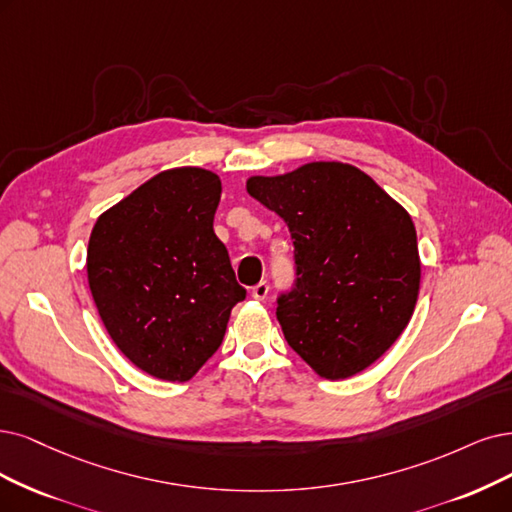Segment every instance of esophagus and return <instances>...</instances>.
Here are the masks:
<instances>
[{"mask_svg":"<svg viewBox=\"0 0 512 512\" xmlns=\"http://www.w3.org/2000/svg\"><path fill=\"white\" fill-rule=\"evenodd\" d=\"M268 293H270V285L266 280H261V282H257V285L251 289V295L255 297V299H266L268 297Z\"/></svg>","mask_w":512,"mask_h":512,"instance_id":"obj_1","label":"esophagus"}]
</instances>
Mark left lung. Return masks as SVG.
Here are the masks:
<instances>
[{
	"mask_svg": "<svg viewBox=\"0 0 512 512\" xmlns=\"http://www.w3.org/2000/svg\"><path fill=\"white\" fill-rule=\"evenodd\" d=\"M246 192L285 219L295 246L293 287L276 297L289 346L327 380L367 369L399 339L418 301L409 213L342 162L251 177Z\"/></svg>",
	"mask_w": 512,
	"mask_h": 512,
	"instance_id": "left-lung-1",
	"label": "left lung"
}]
</instances>
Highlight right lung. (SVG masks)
Here are the masks:
<instances>
[{
    "mask_svg": "<svg viewBox=\"0 0 512 512\" xmlns=\"http://www.w3.org/2000/svg\"><path fill=\"white\" fill-rule=\"evenodd\" d=\"M219 198L211 170H164L92 227L86 270L103 325L128 361L158 380L194 377L246 297L213 232Z\"/></svg>",
    "mask_w": 512,
    "mask_h": 512,
    "instance_id": "obj_1",
    "label": "right lung"
}]
</instances>
